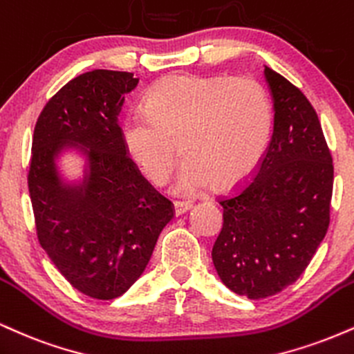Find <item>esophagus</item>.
<instances>
[{"mask_svg": "<svg viewBox=\"0 0 354 354\" xmlns=\"http://www.w3.org/2000/svg\"><path fill=\"white\" fill-rule=\"evenodd\" d=\"M192 203L190 202H176L174 203V210H176V215L177 217H180V215H184L185 212H189L192 209Z\"/></svg>", "mask_w": 354, "mask_h": 354, "instance_id": "1", "label": "esophagus"}]
</instances>
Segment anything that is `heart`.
I'll return each instance as SVG.
<instances>
[{
    "label": "heart",
    "mask_w": 354,
    "mask_h": 354,
    "mask_svg": "<svg viewBox=\"0 0 354 354\" xmlns=\"http://www.w3.org/2000/svg\"><path fill=\"white\" fill-rule=\"evenodd\" d=\"M272 124V102L255 79L176 76L153 87L145 109L129 111L122 140L156 185L169 178L180 142L176 190L192 194L248 176L267 151Z\"/></svg>",
    "instance_id": "obj_1"
}]
</instances>
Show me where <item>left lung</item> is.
Masks as SVG:
<instances>
[{"label": "left lung", "instance_id": "8db88e82", "mask_svg": "<svg viewBox=\"0 0 354 354\" xmlns=\"http://www.w3.org/2000/svg\"><path fill=\"white\" fill-rule=\"evenodd\" d=\"M273 134L255 177L223 198L212 261L227 288L250 300L297 281L330 225L333 162L305 94L265 66Z\"/></svg>", "mask_w": 354, "mask_h": 354}]
</instances>
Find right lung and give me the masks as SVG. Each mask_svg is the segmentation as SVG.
<instances>
[{
  "instance_id": "right-lung-1",
  "label": "right lung",
  "mask_w": 354,
  "mask_h": 354,
  "mask_svg": "<svg viewBox=\"0 0 354 354\" xmlns=\"http://www.w3.org/2000/svg\"><path fill=\"white\" fill-rule=\"evenodd\" d=\"M139 77L94 69L51 97L32 136L28 187L37 239L74 288L114 300L136 283L151 260L172 202L127 157L119 127L126 94ZM80 160L65 174L64 159Z\"/></svg>"
}]
</instances>
